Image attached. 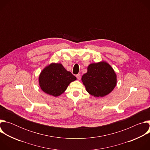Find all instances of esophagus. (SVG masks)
Masks as SVG:
<instances>
[{"label": "esophagus", "mask_w": 150, "mask_h": 150, "mask_svg": "<svg viewBox=\"0 0 150 150\" xmlns=\"http://www.w3.org/2000/svg\"><path fill=\"white\" fill-rule=\"evenodd\" d=\"M76 78H77V79H78V80H80V79H81V75H80L79 74H77V75H76Z\"/></svg>", "instance_id": "34e87169"}]
</instances>
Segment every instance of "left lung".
I'll list each match as a JSON object with an SVG mask.
<instances>
[{
	"instance_id": "8db88e82",
	"label": "left lung",
	"mask_w": 150,
	"mask_h": 150,
	"mask_svg": "<svg viewBox=\"0 0 150 150\" xmlns=\"http://www.w3.org/2000/svg\"><path fill=\"white\" fill-rule=\"evenodd\" d=\"M116 74L106 62L91 63L87 72L82 75L81 80L87 91L96 97H103L110 93L117 83Z\"/></svg>"
}]
</instances>
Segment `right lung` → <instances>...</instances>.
Masks as SVG:
<instances>
[{
    "label": "right lung",
    "mask_w": 150,
    "mask_h": 150,
    "mask_svg": "<svg viewBox=\"0 0 150 150\" xmlns=\"http://www.w3.org/2000/svg\"><path fill=\"white\" fill-rule=\"evenodd\" d=\"M76 78L65 69L61 63H51L39 75V85L46 94L57 97L65 92L71 82Z\"/></svg>",
    "instance_id": "add662e5"
}]
</instances>
